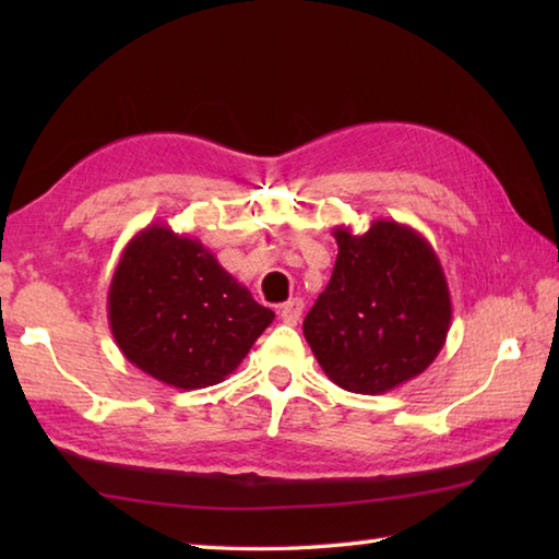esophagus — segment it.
Returning <instances> with one entry per match:
<instances>
[{"instance_id":"34e87169","label":"esophagus","mask_w":559,"mask_h":559,"mask_svg":"<svg viewBox=\"0 0 559 559\" xmlns=\"http://www.w3.org/2000/svg\"><path fill=\"white\" fill-rule=\"evenodd\" d=\"M302 310H305V302H302L300 298H293V300H288L286 305L281 307V319H283V322H286V324L295 326V324L300 322Z\"/></svg>"}]
</instances>
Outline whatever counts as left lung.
<instances>
[{
	"label": "left lung",
	"mask_w": 559,
	"mask_h": 559,
	"mask_svg": "<svg viewBox=\"0 0 559 559\" xmlns=\"http://www.w3.org/2000/svg\"><path fill=\"white\" fill-rule=\"evenodd\" d=\"M338 257L305 317L324 374L353 394H386L423 374L451 326V295L432 245L396 221L355 235L334 228Z\"/></svg>",
	"instance_id": "left-lung-1"
}]
</instances>
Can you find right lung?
<instances>
[{"mask_svg": "<svg viewBox=\"0 0 559 559\" xmlns=\"http://www.w3.org/2000/svg\"><path fill=\"white\" fill-rule=\"evenodd\" d=\"M273 317L204 245L165 223L127 242L110 281L117 348L141 372L185 391L233 374Z\"/></svg>", "mask_w": 559, "mask_h": 559, "instance_id": "1", "label": "right lung"}]
</instances>
